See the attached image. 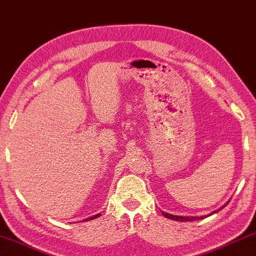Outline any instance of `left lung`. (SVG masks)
<instances>
[{"instance_id": "left-lung-1", "label": "left lung", "mask_w": 256, "mask_h": 256, "mask_svg": "<svg viewBox=\"0 0 256 256\" xmlns=\"http://www.w3.org/2000/svg\"><path fill=\"white\" fill-rule=\"evenodd\" d=\"M227 203H228V202H227ZM227 203H226V204H227ZM226 204H224V206H226ZM224 206L220 208L219 210H222V208H224ZM219 210L211 212L210 214H216V212H218ZM162 214H164V216H166V218H168V219H172V220H176V222H193V220L203 219V218H206V216H174V214H167V212H164V211L162 212Z\"/></svg>"}]
</instances>
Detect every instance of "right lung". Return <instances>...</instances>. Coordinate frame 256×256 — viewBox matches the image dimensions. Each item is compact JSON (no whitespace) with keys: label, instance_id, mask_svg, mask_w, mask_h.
I'll use <instances>...</instances> for the list:
<instances>
[{"label":"right lung","instance_id":"add662e5","mask_svg":"<svg viewBox=\"0 0 256 256\" xmlns=\"http://www.w3.org/2000/svg\"><path fill=\"white\" fill-rule=\"evenodd\" d=\"M100 216V214H94V216H90V218H86V219H84V222H88V220H92V219H96V218H98V216Z\"/></svg>","mask_w":256,"mask_h":256}]
</instances>
